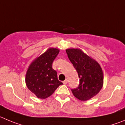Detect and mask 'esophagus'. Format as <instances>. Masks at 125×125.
Returning <instances> with one entry per match:
<instances>
[{"label": "esophagus", "mask_w": 125, "mask_h": 125, "mask_svg": "<svg viewBox=\"0 0 125 125\" xmlns=\"http://www.w3.org/2000/svg\"><path fill=\"white\" fill-rule=\"evenodd\" d=\"M63 83L64 85H66V84H67V83H68V80H67V79L65 80L63 82Z\"/></svg>", "instance_id": "esophagus-1"}]
</instances>
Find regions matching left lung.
I'll use <instances>...</instances> for the list:
<instances>
[{"instance_id":"left-lung-1","label":"left lung","mask_w":125,"mask_h":125,"mask_svg":"<svg viewBox=\"0 0 125 125\" xmlns=\"http://www.w3.org/2000/svg\"><path fill=\"white\" fill-rule=\"evenodd\" d=\"M66 52L80 78L78 87L71 90L80 100H88L95 96L103 86L102 68L95 60L79 49H67Z\"/></svg>"}]
</instances>
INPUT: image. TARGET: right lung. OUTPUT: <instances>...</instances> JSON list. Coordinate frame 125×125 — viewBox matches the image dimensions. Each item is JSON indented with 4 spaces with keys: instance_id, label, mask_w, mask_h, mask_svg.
Wrapping results in <instances>:
<instances>
[{
    "instance_id": "right-lung-1",
    "label": "right lung",
    "mask_w": 125,
    "mask_h": 125,
    "mask_svg": "<svg viewBox=\"0 0 125 125\" xmlns=\"http://www.w3.org/2000/svg\"><path fill=\"white\" fill-rule=\"evenodd\" d=\"M58 53V49H49L33 61L28 69L26 85L39 98L49 97L63 84L58 80L57 72L52 68V63Z\"/></svg>"
}]
</instances>
